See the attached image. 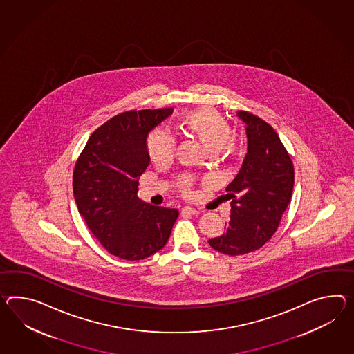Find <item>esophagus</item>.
<instances>
[{"instance_id": "esophagus-1", "label": "esophagus", "mask_w": 354, "mask_h": 354, "mask_svg": "<svg viewBox=\"0 0 354 354\" xmlns=\"http://www.w3.org/2000/svg\"><path fill=\"white\" fill-rule=\"evenodd\" d=\"M181 214H189V215H199L198 209L196 208L189 207V206H185V207L181 208Z\"/></svg>"}]
</instances>
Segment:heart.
<instances>
[{"label": "heart", "mask_w": 354, "mask_h": 354, "mask_svg": "<svg viewBox=\"0 0 354 354\" xmlns=\"http://www.w3.org/2000/svg\"><path fill=\"white\" fill-rule=\"evenodd\" d=\"M181 124L187 131L197 137L201 143L212 153L218 152L220 149L230 151L233 148V140L230 139L232 129L227 121L216 110L207 107L192 110L183 115ZM174 149L175 138L170 131L156 129L148 136L147 151L151 160L156 164L167 161L173 156ZM181 189L189 193V179L183 180Z\"/></svg>", "instance_id": "b5f03b06"}]
</instances>
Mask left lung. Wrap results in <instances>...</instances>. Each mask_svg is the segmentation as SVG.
<instances>
[{
    "label": "left lung",
    "instance_id": "obj_1",
    "mask_svg": "<svg viewBox=\"0 0 354 354\" xmlns=\"http://www.w3.org/2000/svg\"><path fill=\"white\" fill-rule=\"evenodd\" d=\"M245 125L247 155L241 171L227 187L230 221L209 245L224 254L241 256L271 239L292 199L294 167L279 136L259 116L238 111Z\"/></svg>",
    "mask_w": 354,
    "mask_h": 354
}]
</instances>
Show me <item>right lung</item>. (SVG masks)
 Masks as SVG:
<instances>
[{"label": "right lung", "instance_id": "1", "mask_svg": "<svg viewBox=\"0 0 354 354\" xmlns=\"http://www.w3.org/2000/svg\"><path fill=\"white\" fill-rule=\"evenodd\" d=\"M173 109L128 111L92 133L79 156L73 192L79 214L111 254L138 261L162 250L179 212L138 198V179L149 165L148 133Z\"/></svg>", "mask_w": 354, "mask_h": 354}]
</instances>
